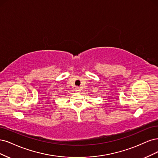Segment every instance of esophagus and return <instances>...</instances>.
<instances>
[{
	"label": "esophagus",
	"instance_id": "34e87169",
	"mask_svg": "<svg viewBox=\"0 0 158 158\" xmlns=\"http://www.w3.org/2000/svg\"><path fill=\"white\" fill-rule=\"evenodd\" d=\"M75 91L77 93H79V92H80L81 91V89H80V88H79V87H76L75 88Z\"/></svg>",
	"mask_w": 158,
	"mask_h": 158
}]
</instances>
